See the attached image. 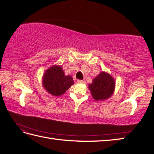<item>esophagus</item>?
Returning <instances> with one entry per match:
<instances>
[{
    "label": "esophagus",
    "mask_w": 154,
    "mask_h": 154,
    "mask_svg": "<svg viewBox=\"0 0 154 154\" xmlns=\"http://www.w3.org/2000/svg\"><path fill=\"white\" fill-rule=\"evenodd\" d=\"M77 82L79 83H86V81H84V80H78Z\"/></svg>",
    "instance_id": "esophagus-1"
}]
</instances>
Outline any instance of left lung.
<instances>
[{
    "instance_id": "8db88e82",
    "label": "left lung",
    "mask_w": 154,
    "mask_h": 154,
    "mask_svg": "<svg viewBox=\"0 0 154 154\" xmlns=\"http://www.w3.org/2000/svg\"><path fill=\"white\" fill-rule=\"evenodd\" d=\"M115 83L109 74L101 73L93 80L89 85L91 94L96 100H102L109 98L113 94Z\"/></svg>"
}]
</instances>
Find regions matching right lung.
I'll list each match as a JSON object with an SVG mask.
<instances>
[{
  "mask_svg": "<svg viewBox=\"0 0 154 154\" xmlns=\"http://www.w3.org/2000/svg\"><path fill=\"white\" fill-rule=\"evenodd\" d=\"M74 83L70 75L65 76L60 66H52L43 77L44 87L49 93L54 96L63 94Z\"/></svg>",
  "mask_w": 154,
  "mask_h": 154,
  "instance_id": "1",
  "label": "right lung"
}]
</instances>
